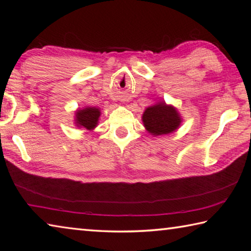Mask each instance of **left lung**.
I'll return each mask as SVG.
<instances>
[{"mask_svg":"<svg viewBox=\"0 0 251 251\" xmlns=\"http://www.w3.org/2000/svg\"><path fill=\"white\" fill-rule=\"evenodd\" d=\"M142 120L148 133L155 136L171 134L180 126L181 123V117L177 109L165 101L147 107Z\"/></svg>","mask_w":251,"mask_h":251,"instance_id":"1","label":"left lung"}]
</instances>
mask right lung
Masks as SVG:
<instances>
[{"mask_svg": "<svg viewBox=\"0 0 251 251\" xmlns=\"http://www.w3.org/2000/svg\"><path fill=\"white\" fill-rule=\"evenodd\" d=\"M100 112L96 107H85L83 109L76 110L75 124L77 127H83L88 130L94 129L99 123Z\"/></svg>", "mask_w": 251, "mask_h": 251, "instance_id": "obj_1", "label": "right lung"}]
</instances>
